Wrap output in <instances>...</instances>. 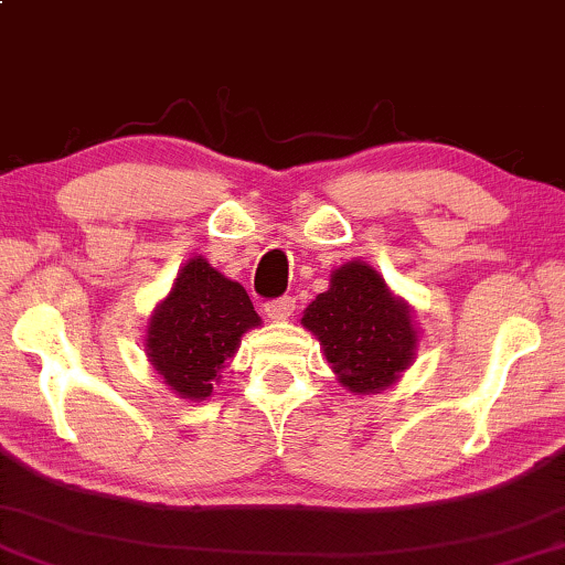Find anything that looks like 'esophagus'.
Segmentation results:
<instances>
[{
	"label": "esophagus",
	"instance_id": "esophagus-1",
	"mask_svg": "<svg viewBox=\"0 0 565 565\" xmlns=\"http://www.w3.org/2000/svg\"><path fill=\"white\" fill-rule=\"evenodd\" d=\"M295 312V297H278L266 302V315L274 322H284L289 320V315Z\"/></svg>",
	"mask_w": 565,
	"mask_h": 565
}]
</instances>
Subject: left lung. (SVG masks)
<instances>
[{
	"instance_id": "8db88e82",
	"label": "left lung",
	"mask_w": 565,
	"mask_h": 565,
	"mask_svg": "<svg viewBox=\"0 0 565 565\" xmlns=\"http://www.w3.org/2000/svg\"><path fill=\"white\" fill-rule=\"evenodd\" d=\"M305 328L351 393H377L408 370L416 345L408 307L390 295L377 270L349 263L333 270L330 289L305 310Z\"/></svg>"
}]
</instances>
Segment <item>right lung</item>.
<instances>
[{
    "label": "right lung",
    "mask_w": 565,
    "mask_h": 565,
    "mask_svg": "<svg viewBox=\"0 0 565 565\" xmlns=\"http://www.w3.org/2000/svg\"><path fill=\"white\" fill-rule=\"evenodd\" d=\"M258 322L237 281L224 278L204 258H191L149 320V361L178 395L204 401L239 335Z\"/></svg>",
    "instance_id": "right-lung-1"
}]
</instances>
